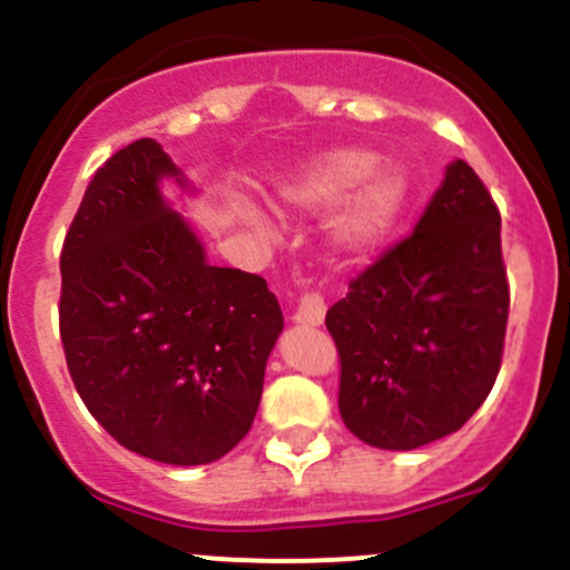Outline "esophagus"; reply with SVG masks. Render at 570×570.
Wrapping results in <instances>:
<instances>
[{
  "instance_id": "1",
  "label": "esophagus",
  "mask_w": 570,
  "mask_h": 570,
  "mask_svg": "<svg viewBox=\"0 0 570 570\" xmlns=\"http://www.w3.org/2000/svg\"><path fill=\"white\" fill-rule=\"evenodd\" d=\"M292 320L297 322V325H312L317 327L325 322V301H322L320 292H306V295L297 301V308L295 314H292Z\"/></svg>"
}]
</instances>
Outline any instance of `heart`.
<instances>
[{
	"mask_svg": "<svg viewBox=\"0 0 570 570\" xmlns=\"http://www.w3.org/2000/svg\"><path fill=\"white\" fill-rule=\"evenodd\" d=\"M275 195L292 212H322L338 204L327 226L333 250L347 262H364L386 248L400 226L411 200V178L396 165L377 168L375 151L347 146L303 163Z\"/></svg>",
	"mask_w": 570,
	"mask_h": 570,
	"instance_id": "b5f03b06",
	"label": "heart"
}]
</instances>
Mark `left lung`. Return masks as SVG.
Listing matches in <instances>:
<instances>
[{
	"label": "left lung",
	"instance_id": "8db88e82",
	"mask_svg": "<svg viewBox=\"0 0 570 570\" xmlns=\"http://www.w3.org/2000/svg\"><path fill=\"white\" fill-rule=\"evenodd\" d=\"M508 308L502 217L455 159L411 237L327 308L350 433L407 452L461 430L499 375Z\"/></svg>",
	"mask_w": 570,
	"mask_h": 570
}]
</instances>
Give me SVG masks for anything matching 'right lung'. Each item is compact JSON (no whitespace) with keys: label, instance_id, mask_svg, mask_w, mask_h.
I'll return each instance as SVG.
<instances>
[{"label":"right lung","instance_id":"add662e5","mask_svg":"<svg viewBox=\"0 0 570 570\" xmlns=\"http://www.w3.org/2000/svg\"><path fill=\"white\" fill-rule=\"evenodd\" d=\"M193 193L157 140L96 170L60 256V336L96 422L126 450L212 463L248 435L284 314L262 275L206 262L163 193Z\"/></svg>","mask_w":570,"mask_h":570}]
</instances>
